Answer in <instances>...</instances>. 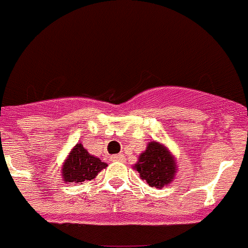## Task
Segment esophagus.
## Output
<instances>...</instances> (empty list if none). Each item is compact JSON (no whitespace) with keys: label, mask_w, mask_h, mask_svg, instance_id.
<instances>
[{"label":"esophagus","mask_w":248,"mask_h":248,"mask_svg":"<svg viewBox=\"0 0 248 248\" xmlns=\"http://www.w3.org/2000/svg\"><path fill=\"white\" fill-rule=\"evenodd\" d=\"M110 159H111V161H123V160L125 159V157H124V155L118 154V155H113Z\"/></svg>","instance_id":"1"}]
</instances>
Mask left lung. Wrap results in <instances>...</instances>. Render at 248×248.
Instances as JSON below:
<instances>
[{
    "mask_svg": "<svg viewBox=\"0 0 248 248\" xmlns=\"http://www.w3.org/2000/svg\"><path fill=\"white\" fill-rule=\"evenodd\" d=\"M176 163V157L165 144L153 140L149 141L133 168L139 172L140 179L145 180L149 186L163 189L174 181L177 172Z\"/></svg>",
    "mask_w": 248,
    "mask_h": 248,
    "instance_id": "8db88e82",
    "label": "left lung"
}]
</instances>
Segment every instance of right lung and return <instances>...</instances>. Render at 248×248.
I'll use <instances>...</instances> for the list:
<instances>
[{
  "mask_svg": "<svg viewBox=\"0 0 248 248\" xmlns=\"http://www.w3.org/2000/svg\"><path fill=\"white\" fill-rule=\"evenodd\" d=\"M108 166L99 157L89 154L82 143L73 146L62 164V176L65 184H82L95 179Z\"/></svg>",
  "mask_w": 248,
  "mask_h": 248,
  "instance_id": "right-lung-1",
  "label": "right lung"
}]
</instances>
